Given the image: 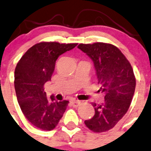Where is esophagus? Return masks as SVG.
Wrapping results in <instances>:
<instances>
[{
	"mask_svg": "<svg viewBox=\"0 0 151 151\" xmlns=\"http://www.w3.org/2000/svg\"><path fill=\"white\" fill-rule=\"evenodd\" d=\"M71 104L74 107H77V106H80L81 102L80 101H78V100H71Z\"/></svg>",
	"mask_w": 151,
	"mask_h": 151,
	"instance_id": "34e87169",
	"label": "esophagus"
}]
</instances>
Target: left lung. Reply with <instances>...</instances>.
Masks as SVG:
<instances>
[{
  "instance_id": "left-lung-1",
  "label": "left lung",
  "mask_w": 151,
  "mask_h": 151,
  "mask_svg": "<svg viewBox=\"0 0 151 151\" xmlns=\"http://www.w3.org/2000/svg\"><path fill=\"white\" fill-rule=\"evenodd\" d=\"M77 47L93 61L98 91L105 95L103 104H92L95 115L85 124L95 132H106L118 123L131 104L136 85L132 67L121 50L111 44L81 43Z\"/></svg>"
}]
</instances>
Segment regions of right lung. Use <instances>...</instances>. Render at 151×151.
I'll return each mask as SVG.
<instances>
[{
    "label": "right lung",
    "mask_w": 151,
    "mask_h": 151,
    "mask_svg": "<svg viewBox=\"0 0 151 151\" xmlns=\"http://www.w3.org/2000/svg\"><path fill=\"white\" fill-rule=\"evenodd\" d=\"M77 43L42 42L31 47L14 72V88L22 113L33 126L50 131L59 122L69 101L47 98L44 85L51 80L57 58Z\"/></svg>",
    "instance_id": "add662e5"
}]
</instances>
